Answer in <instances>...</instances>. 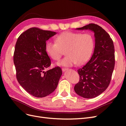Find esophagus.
Segmentation results:
<instances>
[{
  "label": "esophagus",
  "instance_id": "esophagus-1",
  "mask_svg": "<svg viewBox=\"0 0 126 126\" xmlns=\"http://www.w3.org/2000/svg\"><path fill=\"white\" fill-rule=\"evenodd\" d=\"M67 70V68H62L63 71H66Z\"/></svg>",
  "mask_w": 126,
  "mask_h": 126
}]
</instances>
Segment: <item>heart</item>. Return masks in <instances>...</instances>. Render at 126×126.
Masks as SVG:
<instances>
[{
    "instance_id": "obj_1",
    "label": "heart",
    "mask_w": 126,
    "mask_h": 126,
    "mask_svg": "<svg viewBox=\"0 0 126 126\" xmlns=\"http://www.w3.org/2000/svg\"><path fill=\"white\" fill-rule=\"evenodd\" d=\"M94 46V37L89 33L65 32L55 37V42L48 40L45 50L48 56L58 61L66 50V56L58 63V65L70 67L86 63L92 55Z\"/></svg>"
}]
</instances>
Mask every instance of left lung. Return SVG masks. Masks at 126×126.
<instances>
[{"instance_id":"left-lung-1","label":"left lung","mask_w":126,"mask_h":126,"mask_svg":"<svg viewBox=\"0 0 126 126\" xmlns=\"http://www.w3.org/2000/svg\"><path fill=\"white\" fill-rule=\"evenodd\" d=\"M77 29L94 32L95 47L91 59L77 70L79 81L74 90L83 98H93L102 94L110 84L115 64V48L110 35L98 25L89 24Z\"/></svg>"}]
</instances>
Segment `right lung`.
Wrapping results in <instances>:
<instances>
[{"mask_svg": "<svg viewBox=\"0 0 126 126\" xmlns=\"http://www.w3.org/2000/svg\"><path fill=\"white\" fill-rule=\"evenodd\" d=\"M56 33L32 27L18 37L14 54L16 78L32 96L43 98L51 94L58 86L62 70L59 67L45 71L51 60L45 50L46 42Z\"/></svg>", "mask_w": 126, "mask_h": 126, "instance_id": "right-lung-1", "label": "right lung"}]
</instances>
